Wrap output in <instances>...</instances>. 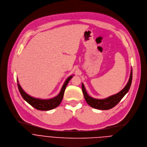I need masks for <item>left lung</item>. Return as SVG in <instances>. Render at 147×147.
I'll list each match as a JSON object with an SVG mask.
<instances>
[{
  "instance_id": "8db88e82",
  "label": "left lung",
  "mask_w": 147,
  "mask_h": 147,
  "mask_svg": "<svg viewBox=\"0 0 147 147\" xmlns=\"http://www.w3.org/2000/svg\"><path fill=\"white\" fill-rule=\"evenodd\" d=\"M132 81V69L131 68L130 77L127 84L118 93L111 95L105 99H96L90 96L85 88L83 83H82V90L84 96V98L86 103L92 108L101 110H110L114 107H115L124 97V96L129 91Z\"/></svg>"
}]
</instances>
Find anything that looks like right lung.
<instances>
[{"label": "right lung", "mask_w": 147, "mask_h": 147, "mask_svg": "<svg viewBox=\"0 0 147 147\" xmlns=\"http://www.w3.org/2000/svg\"><path fill=\"white\" fill-rule=\"evenodd\" d=\"M73 74L71 76H70L66 81H65L61 91L59 93L53 97V98L51 99H39V98H36V97H32L28 94L27 93H26L24 89L22 88L20 84H19V81L17 78V82H18V87L19 91L23 97V99L27 102L30 105H31L32 107L35 108L37 110H41V111H48V110H53L56 107H57L61 103L65 89L66 88V86L67 85L69 81L71 79V78L73 77Z\"/></svg>", "instance_id": "1"}]
</instances>
